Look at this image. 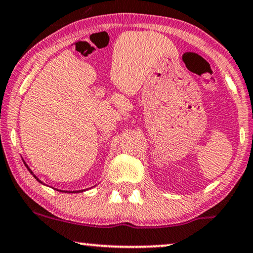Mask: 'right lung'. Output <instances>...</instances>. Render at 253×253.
<instances>
[{
    "instance_id": "add662e5",
    "label": "right lung",
    "mask_w": 253,
    "mask_h": 253,
    "mask_svg": "<svg viewBox=\"0 0 253 253\" xmlns=\"http://www.w3.org/2000/svg\"><path fill=\"white\" fill-rule=\"evenodd\" d=\"M24 164H26V163H24ZM26 167H27V169L30 171V173H31V174H33V176H34V177H35V179H36V180H39V182H40V183H42V182H41V180H40L39 178H37V177L35 176V174H34V173H33V171H31V170L29 169V167H28V165H27V164H26ZM42 184H43V183H42ZM57 191H61V190H57ZM83 191H84V190H79V191H69V193H74V192H83ZM62 192H68V191H62Z\"/></svg>"
}]
</instances>
